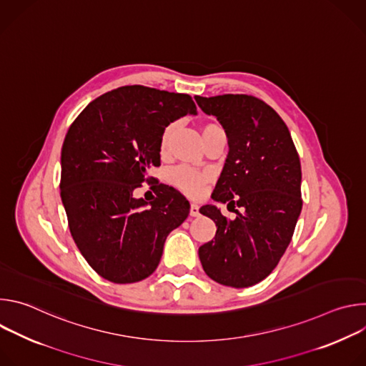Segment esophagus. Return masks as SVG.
I'll return each instance as SVG.
<instances>
[{"label":"esophagus","mask_w":366,"mask_h":366,"mask_svg":"<svg viewBox=\"0 0 366 366\" xmlns=\"http://www.w3.org/2000/svg\"><path fill=\"white\" fill-rule=\"evenodd\" d=\"M189 216L191 217H198L199 216V207L197 204H191V207H189Z\"/></svg>","instance_id":"esophagus-1"}]
</instances>
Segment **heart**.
Segmentation results:
<instances>
[{
    "mask_svg": "<svg viewBox=\"0 0 366 366\" xmlns=\"http://www.w3.org/2000/svg\"><path fill=\"white\" fill-rule=\"evenodd\" d=\"M216 126H219V124H216V123L204 124L202 126V134H205L208 130L216 127ZM175 130H177V123L175 122H172V123H169L164 127V130L161 133V140H159V149H161L162 153L168 152L171 140L175 134ZM208 178H210V177H208V174L201 172V171L194 169V168L187 167V165H181L169 174L171 182L178 189H181L182 192H185L187 195L194 197V198H198V197L202 195L204 188L208 182Z\"/></svg>",
    "mask_w": 366,
    "mask_h": 366,
    "instance_id": "b5f03b06",
    "label": "heart"
}]
</instances>
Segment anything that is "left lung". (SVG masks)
I'll list each match as a JSON object with an SVG mask.
<instances>
[{
  "label": "left lung",
  "mask_w": 366,
  "mask_h": 366,
  "mask_svg": "<svg viewBox=\"0 0 366 366\" xmlns=\"http://www.w3.org/2000/svg\"><path fill=\"white\" fill-rule=\"evenodd\" d=\"M205 114L216 116L229 140V154L213 198L227 208L239 206L227 220L217 207L201 214L217 226L212 242L198 249L205 274L233 288L265 280L287 250L301 213V165L290 130L278 113L253 95H195Z\"/></svg>",
  "instance_id": "1"
}]
</instances>
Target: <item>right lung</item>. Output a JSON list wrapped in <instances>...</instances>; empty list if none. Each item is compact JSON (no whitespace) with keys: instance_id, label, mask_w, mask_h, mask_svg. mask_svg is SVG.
<instances>
[{"instance_id":"obj_1","label":"right lung","mask_w":366,"mask_h":366,"mask_svg":"<svg viewBox=\"0 0 366 366\" xmlns=\"http://www.w3.org/2000/svg\"><path fill=\"white\" fill-rule=\"evenodd\" d=\"M197 114L188 94L126 85L91 101L62 146L61 198L71 234L89 267L114 284L139 282L161 262L167 236L188 217L189 202L172 187L156 198L133 191L161 165L164 127Z\"/></svg>"}]
</instances>
